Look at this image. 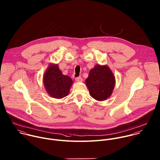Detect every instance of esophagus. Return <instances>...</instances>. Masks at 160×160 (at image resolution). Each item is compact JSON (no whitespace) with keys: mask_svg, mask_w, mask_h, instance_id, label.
I'll use <instances>...</instances> for the list:
<instances>
[{"mask_svg":"<svg viewBox=\"0 0 160 160\" xmlns=\"http://www.w3.org/2000/svg\"><path fill=\"white\" fill-rule=\"evenodd\" d=\"M75 80L77 82H81L83 81V78L81 77H76L75 78Z\"/></svg>","mask_w":160,"mask_h":160,"instance_id":"34e87169","label":"esophagus"}]
</instances>
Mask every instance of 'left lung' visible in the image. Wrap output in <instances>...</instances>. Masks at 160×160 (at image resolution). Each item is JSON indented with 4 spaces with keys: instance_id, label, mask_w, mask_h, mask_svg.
<instances>
[{
    "instance_id": "1",
    "label": "left lung",
    "mask_w": 160,
    "mask_h": 160,
    "mask_svg": "<svg viewBox=\"0 0 160 160\" xmlns=\"http://www.w3.org/2000/svg\"><path fill=\"white\" fill-rule=\"evenodd\" d=\"M86 84L92 97L98 101L107 100L115 87V77L107 66L96 65L89 73Z\"/></svg>"
}]
</instances>
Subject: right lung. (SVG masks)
Instances as JSON below:
<instances>
[{"label":"right lung","instance_id":"obj_1","mask_svg":"<svg viewBox=\"0 0 160 160\" xmlns=\"http://www.w3.org/2000/svg\"><path fill=\"white\" fill-rule=\"evenodd\" d=\"M73 81L62 74L58 65H50L43 77V84L48 93L53 98H62L68 95Z\"/></svg>","mask_w":160,"mask_h":160}]
</instances>
